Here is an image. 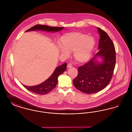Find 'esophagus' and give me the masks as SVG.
<instances>
[{"label":"esophagus","mask_w":132,"mask_h":132,"mask_svg":"<svg viewBox=\"0 0 132 132\" xmlns=\"http://www.w3.org/2000/svg\"><path fill=\"white\" fill-rule=\"evenodd\" d=\"M72 64H71V63H69L68 64V65H67V68H71V67H72Z\"/></svg>","instance_id":"34e87169"}]
</instances>
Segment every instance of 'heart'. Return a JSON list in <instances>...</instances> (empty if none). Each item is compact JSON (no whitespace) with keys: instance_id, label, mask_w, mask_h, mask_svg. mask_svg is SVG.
<instances>
[{"instance_id":"b5f03b06","label":"heart","mask_w":132,"mask_h":132,"mask_svg":"<svg viewBox=\"0 0 132 132\" xmlns=\"http://www.w3.org/2000/svg\"><path fill=\"white\" fill-rule=\"evenodd\" d=\"M62 46L59 45L58 49L64 56H69L68 52H73L76 61L85 63L90 58L94 49L95 41L94 37L80 32H72L63 35L61 38Z\"/></svg>"}]
</instances>
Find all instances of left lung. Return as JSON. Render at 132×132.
I'll return each instance as SVG.
<instances>
[{"label": "left lung", "instance_id": "1", "mask_svg": "<svg viewBox=\"0 0 132 132\" xmlns=\"http://www.w3.org/2000/svg\"><path fill=\"white\" fill-rule=\"evenodd\" d=\"M100 35L99 51L88 63L78 68V74L73 80L75 88L84 93L91 94L105 88L110 82L116 63L113 43L106 32L97 28ZM102 58L100 63L97 57Z\"/></svg>", "mask_w": 132, "mask_h": 132}]
</instances>
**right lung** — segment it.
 Masks as SVG:
<instances>
[{
  "instance_id": "obj_1",
  "label": "right lung",
  "mask_w": 132,
  "mask_h": 132,
  "mask_svg": "<svg viewBox=\"0 0 132 132\" xmlns=\"http://www.w3.org/2000/svg\"><path fill=\"white\" fill-rule=\"evenodd\" d=\"M64 27H50L48 26L36 25L27 30L26 31L41 30L50 32H57L63 30ZM67 67L66 63L58 66L55 69L52 74L44 82L35 86H27L23 85L25 88L34 93L43 95L48 94L55 88L58 82V77L66 71Z\"/></svg>"
}]
</instances>
